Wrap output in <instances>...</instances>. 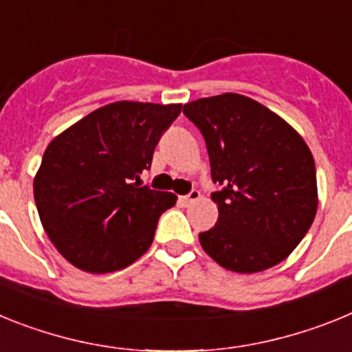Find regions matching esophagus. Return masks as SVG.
<instances>
[{"label":"esophagus","mask_w":352,"mask_h":352,"mask_svg":"<svg viewBox=\"0 0 352 352\" xmlns=\"http://www.w3.org/2000/svg\"><path fill=\"white\" fill-rule=\"evenodd\" d=\"M200 197L201 195L198 189H191L186 197H180V204H182V206H191V204H195L197 200H200Z\"/></svg>","instance_id":"1"}]
</instances>
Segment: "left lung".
<instances>
[{
	"label": "left lung",
	"instance_id": "obj_1",
	"mask_svg": "<svg viewBox=\"0 0 352 352\" xmlns=\"http://www.w3.org/2000/svg\"><path fill=\"white\" fill-rule=\"evenodd\" d=\"M219 191L218 221L198 234L209 256L235 273H258L285 261L317 212L316 163L305 140L261 102L223 94L188 102Z\"/></svg>",
	"mask_w": 352,
	"mask_h": 352
}]
</instances>
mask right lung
I'll use <instances>...</instances> for the list:
<instances>
[{
    "label": "right lung",
    "mask_w": 352,
    "mask_h": 352,
    "mask_svg": "<svg viewBox=\"0 0 352 352\" xmlns=\"http://www.w3.org/2000/svg\"><path fill=\"white\" fill-rule=\"evenodd\" d=\"M180 104L113 102L49 143L33 182L45 234L76 267L111 273L151 248L173 193L142 186Z\"/></svg>",
    "instance_id": "add662e5"
}]
</instances>
